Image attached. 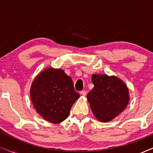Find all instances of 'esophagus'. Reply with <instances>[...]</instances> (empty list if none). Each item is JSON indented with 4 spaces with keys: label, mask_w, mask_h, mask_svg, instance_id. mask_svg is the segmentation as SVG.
Listing matches in <instances>:
<instances>
[{
    "label": "esophagus",
    "mask_w": 153,
    "mask_h": 153,
    "mask_svg": "<svg viewBox=\"0 0 153 153\" xmlns=\"http://www.w3.org/2000/svg\"><path fill=\"white\" fill-rule=\"evenodd\" d=\"M80 93H81V95H82L83 96H85V95H86L87 92L85 91H82L80 92Z\"/></svg>",
    "instance_id": "esophagus-1"
}]
</instances>
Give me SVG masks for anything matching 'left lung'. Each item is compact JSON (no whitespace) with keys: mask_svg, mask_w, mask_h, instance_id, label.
I'll return each mask as SVG.
<instances>
[{"mask_svg":"<svg viewBox=\"0 0 153 153\" xmlns=\"http://www.w3.org/2000/svg\"><path fill=\"white\" fill-rule=\"evenodd\" d=\"M94 88L87 95L93 114L101 122H108L125 110L129 100V91L123 81L106 74H93Z\"/></svg>","mask_w":153,"mask_h":153,"instance_id":"left-lung-1","label":"left lung"}]
</instances>
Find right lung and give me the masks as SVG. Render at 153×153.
Masks as SVG:
<instances>
[{
  "label": "right lung",
  "instance_id": "right-lung-1",
  "mask_svg": "<svg viewBox=\"0 0 153 153\" xmlns=\"http://www.w3.org/2000/svg\"><path fill=\"white\" fill-rule=\"evenodd\" d=\"M79 96L72 78L60 69H46L35 79L30 88L35 110L45 120L56 124L68 118Z\"/></svg>",
  "mask_w": 153,
  "mask_h": 153
}]
</instances>
